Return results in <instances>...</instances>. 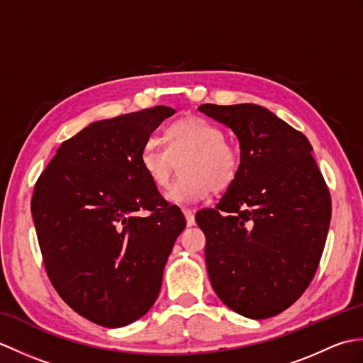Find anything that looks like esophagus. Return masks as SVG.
I'll return each instance as SVG.
<instances>
[{"instance_id": "1", "label": "esophagus", "mask_w": 363, "mask_h": 363, "mask_svg": "<svg viewBox=\"0 0 363 363\" xmlns=\"http://www.w3.org/2000/svg\"><path fill=\"white\" fill-rule=\"evenodd\" d=\"M184 215H186V221H187V226H194L195 225V211H190V209H182Z\"/></svg>"}]
</instances>
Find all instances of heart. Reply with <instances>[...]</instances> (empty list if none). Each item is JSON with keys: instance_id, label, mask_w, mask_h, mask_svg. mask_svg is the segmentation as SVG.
Returning a JSON list of instances; mask_svg holds the SVG:
<instances>
[{"instance_id": "b5f03b06", "label": "heart", "mask_w": 363, "mask_h": 363, "mask_svg": "<svg viewBox=\"0 0 363 363\" xmlns=\"http://www.w3.org/2000/svg\"><path fill=\"white\" fill-rule=\"evenodd\" d=\"M165 143H146L140 152V167L154 186L162 189L169 182L176 160H181L182 173L168 187V201L195 204L212 189H226L235 179L240 165L238 154L225 142L221 128L209 120L187 117L174 121L165 130Z\"/></svg>"}]
</instances>
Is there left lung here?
<instances>
[{
    "instance_id": "1",
    "label": "left lung",
    "mask_w": 363,
    "mask_h": 363,
    "mask_svg": "<svg viewBox=\"0 0 363 363\" xmlns=\"http://www.w3.org/2000/svg\"><path fill=\"white\" fill-rule=\"evenodd\" d=\"M228 126L240 165L213 209L196 213L212 287L229 309L264 320L309 287L325 248L330 196L304 134L257 104L198 107Z\"/></svg>"
}]
</instances>
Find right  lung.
I'll list each match as a JSON object with an SVG mask.
<instances>
[{"mask_svg":"<svg viewBox=\"0 0 363 363\" xmlns=\"http://www.w3.org/2000/svg\"><path fill=\"white\" fill-rule=\"evenodd\" d=\"M173 113L156 106L94 121L59 146L35 184L30 212L46 273L99 326H126L151 309L186 228L140 167L150 135Z\"/></svg>","mask_w":363,"mask_h":363,"instance_id":"add662e5","label":"right lung"}]
</instances>
